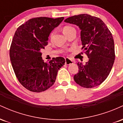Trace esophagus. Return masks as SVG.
<instances>
[{
	"label": "esophagus",
	"mask_w": 123,
	"mask_h": 123,
	"mask_svg": "<svg viewBox=\"0 0 123 123\" xmlns=\"http://www.w3.org/2000/svg\"><path fill=\"white\" fill-rule=\"evenodd\" d=\"M73 63V62L71 60H70V59L68 58H65V64L66 65H70Z\"/></svg>",
	"instance_id": "obj_1"
}]
</instances>
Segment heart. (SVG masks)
Here are the masks:
<instances>
[{
	"mask_svg": "<svg viewBox=\"0 0 123 123\" xmlns=\"http://www.w3.org/2000/svg\"><path fill=\"white\" fill-rule=\"evenodd\" d=\"M62 29H63V33H64V34L66 36H67V35H68L69 33H70L72 31H75V29H74L73 26H70V25H65V26L63 27ZM54 33H55L54 30L52 31L51 32H50V35H49V38H50V39H51L52 38H53V35H54Z\"/></svg>",
	"mask_w": 123,
	"mask_h": 123,
	"instance_id": "heart-1",
	"label": "heart"
}]
</instances>
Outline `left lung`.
I'll list each match as a JSON object with an SVG mask.
<instances>
[{
    "mask_svg": "<svg viewBox=\"0 0 123 123\" xmlns=\"http://www.w3.org/2000/svg\"><path fill=\"white\" fill-rule=\"evenodd\" d=\"M65 22L75 24L81 29V50L89 60L85 65L78 62L79 72L75 82L84 88H93L108 77L115 59L113 37L102 19L86 14L70 17Z\"/></svg>",
    "mask_w": 123,
    "mask_h": 123,
    "instance_id": "8db88e82",
    "label": "left lung"
}]
</instances>
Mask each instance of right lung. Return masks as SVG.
<instances>
[{"label":"right lung","mask_w":123,"mask_h":123,"mask_svg":"<svg viewBox=\"0 0 123 123\" xmlns=\"http://www.w3.org/2000/svg\"><path fill=\"white\" fill-rule=\"evenodd\" d=\"M63 18H31L15 31L10 49V58L19 82L30 91L40 92L51 87L58 71L65 65V60L61 57L44 62L41 53L48 44L50 32Z\"/></svg>","instance_id":"add662e5"}]
</instances>
